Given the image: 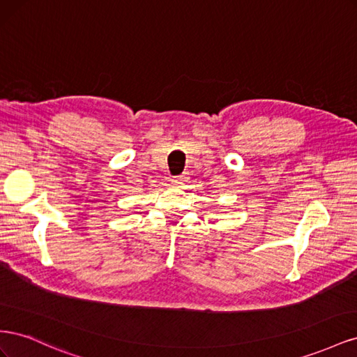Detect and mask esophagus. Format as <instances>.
<instances>
[{
  "mask_svg": "<svg viewBox=\"0 0 357 357\" xmlns=\"http://www.w3.org/2000/svg\"><path fill=\"white\" fill-rule=\"evenodd\" d=\"M171 181L174 183V185H181V183L185 181V180H183V177H181V176H176V177H172V180H171Z\"/></svg>",
  "mask_w": 357,
  "mask_h": 357,
  "instance_id": "34e87169",
  "label": "esophagus"
}]
</instances>
